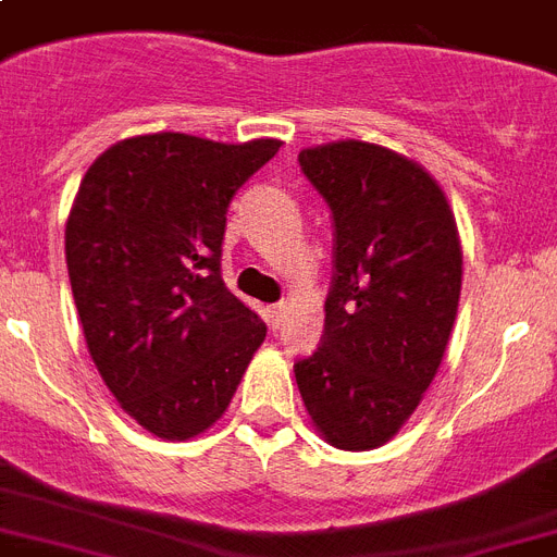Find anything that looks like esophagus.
Returning <instances> with one entry per match:
<instances>
[{
    "label": "esophagus",
    "mask_w": 557,
    "mask_h": 557,
    "mask_svg": "<svg viewBox=\"0 0 557 557\" xmlns=\"http://www.w3.org/2000/svg\"><path fill=\"white\" fill-rule=\"evenodd\" d=\"M264 321H268V324H270V327H273V330L282 327V321H284V305L268 307V310H264Z\"/></svg>",
    "instance_id": "34e87169"
}]
</instances>
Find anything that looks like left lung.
<instances>
[{
    "label": "left lung",
    "instance_id": "1",
    "mask_svg": "<svg viewBox=\"0 0 557 557\" xmlns=\"http://www.w3.org/2000/svg\"><path fill=\"white\" fill-rule=\"evenodd\" d=\"M298 162L335 222V273L319 350L296 364L307 416L335 449L384 447L447 352L463 252L430 173L370 141L305 147Z\"/></svg>",
    "mask_w": 557,
    "mask_h": 557
}]
</instances>
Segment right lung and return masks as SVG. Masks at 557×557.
I'll list each match as a JSON object with an SVG mask.
<instances>
[{"instance_id": "right-lung-1", "label": "right lung", "mask_w": 557, "mask_h": 557, "mask_svg": "<svg viewBox=\"0 0 557 557\" xmlns=\"http://www.w3.org/2000/svg\"><path fill=\"white\" fill-rule=\"evenodd\" d=\"M278 147L147 133L82 178L64 227L73 301L96 370L150 435L210 430L268 335L224 287L222 242L230 201Z\"/></svg>"}]
</instances>
